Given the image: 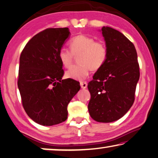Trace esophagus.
<instances>
[{"label":"esophagus","instance_id":"1","mask_svg":"<svg viewBox=\"0 0 158 158\" xmlns=\"http://www.w3.org/2000/svg\"><path fill=\"white\" fill-rule=\"evenodd\" d=\"M81 86L82 89H85L87 87V83L86 82H81Z\"/></svg>","mask_w":158,"mask_h":158}]
</instances>
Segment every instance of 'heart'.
Masks as SVG:
<instances>
[{"label": "heart", "instance_id": "obj_1", "mask_svg": "<svg viewBox=\"0 0 158 158\" xmlns=\"http://www.w3.org/2000/svg\"><path fill=\"white\" fill-rule=\"evenodd\" d=\"M71 50L61 48L59 59L64 67L72 64L75 56H77L78 64L73 65L65 72V76L76 81H83L88 76L89 70L97 71L105 63L107 48L102 42L95 41L89 36L81 35L75 37L69 42Z\"/></svg>", "mask_w": 158, "mask_h": 158}]
</instances>
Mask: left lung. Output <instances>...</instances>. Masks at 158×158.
<instances>
[{
  "label": "left lung",
  "mask_w": 158,
  "mask_h": 158,
  "mask_svg": "<svg viewBox=\"0 0 158 158\" xmlns=\"http://www.w3.org/2000/svg\"><path fill=\"white\" fill-rule=\"evenodd\" d=\"M101 31L107 58L87 85L91 96L88 111L96 121L110 123L119 119L131 107L140 71L133 44L110 27H103Z\"/></svg>",
  "instance_id": "obj_1"
}]
</instances>
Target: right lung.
Segmentation results:
<instances>
[{
	"mask_svg": "<svg viewBox=\"0 0 158 158\" xmlns=\"http://www.w3.org/2000/svg\"><path fill=\"white\" fill-rule=\"evenodd\" d=\"M69 29L48 28L31 39L20 57L18 86L29 117L42 126L65 121L68 104L80 90V83L62 80L64 71L59 52L69 38Z\"/></svg>",
	"mask_w": 158,
	"mask_h": 158,
	"instance_id": "1",
	"label": "right lung"
}]
</instances>
